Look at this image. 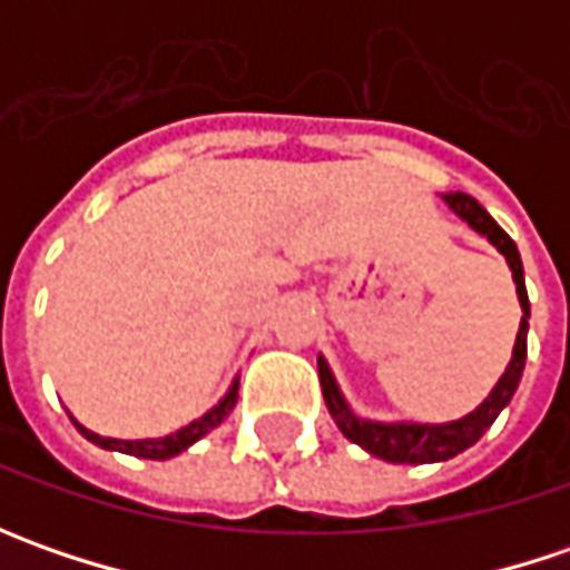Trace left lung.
Segmentation results:
<instances>
[{
  "instance_id": "8db88e82",
  "label": "left lung",
  "mask_w": 570,
  "mask_h": 570,
  "mask_svg": "<svg viewBox=\"0 0 570 570\" xmlns=\"http://www.w3.org/2000/svg\"><path fill=\"white\" fill-rule=\"evenodd\" d=\"M444 203H448L450 212H456L472 230H479L482 237H489L494 247H498V253H504V259H508V266H511V273H514L517 297H520V307H523V320H520V333H517L511 364H508V371L501 374V381L494 383L492 393L485 396V403L479 405L475 412H470V415H463L460 422H448V425H415V422L383 425V422H364V419H355L352 409L342 400L333 371L326 367L323 358H317L323 400L330 405L336 425L342 428V434H345L348 441L362 444L367 453L386 460V463H441V460H450V456H456V453H463L466 448H472V444L492 428V422L498 419V412L511 403L517 383H520V374H523V364H527L530 297H527V285H523V263H520L517 244L501 230V225L494 222L492 215L479 206L472 196H466V193H448Z\"/></svg>"
}]
</instances>
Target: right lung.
I'll return each instance as SVG.
<instances>
[{
    "label": "right lung",
    "mask_w": 570,
    "mask_h": 570,
    "mask_svg": "<svg viewBox=\"0 0 570 570\" xmlns=\"http://www.w3.org/2000/svg\"><path fill=\"white\" fill-rule=\"evenodd\" d=\"M237 403V381L230 383L228 396L222 400V403L215 405V409H208L203 419H196V422H189L187 428H180V431H174V434H167V438H148V441H117V438H100L95 431H88L85 425L76 428L91 441V444H98V448L107 450H120V453H132V456H142V460H170V456H177V453H184L189 444H196L203 434H208L215 425H222V419L228 415L230 409Z\"/></svg>",
    "instance_id": "add662e5"
}]
</instances>
